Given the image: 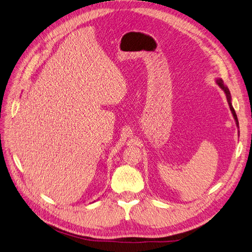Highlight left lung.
<instances>
[{
    "instance_id": "obj_1",
    "label": "left lung",
    "mask_w": 252,
    "mask_h": 252,
    "mask_svg": "<svg viewBox=\"0 0 252 252\" xmlns=\"http://www.w3.org/2000/svg\"><path fill=\"white\" fill-rule=\"evenodd\" d=\"M216 83L218 84L219 85V87L222 89L224 93H225V94H226V97H227V102H228V105H229V108H230V110H231V113H232V116H233V119H234V121H235V124H236V127L239 128V121H238V117H236V113H235V111H234V109H233V107H232V104H231V94H230V91H229V89H228V87L227 86H225L224 85V82H223V80L222 79H216Z\"/></svg>"
}]
</instances>
